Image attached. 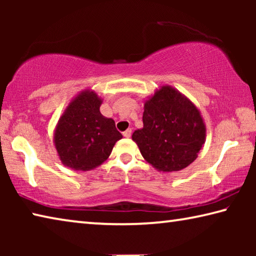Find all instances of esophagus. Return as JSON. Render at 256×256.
I'll return each mask as SVG.
<instances>
[{"mask_svg": "<svg viewBox=\"0 0 256 256\" xmlns=\"http://www.w3.org/2000/svg\"><path fill=\"white\" fill-rule=\"evenodd\" d=\"M131 134H132V130H131V128H128L126 131L123 132V136H124L125 138H130V136H131Z\"/></svg>", "mask_w": 256, "mask_h": 256, "instance_id": "obj_1", "label": "esophagus"}]
</instances>
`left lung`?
Segmentation results:
<instances>
[{
  "instance_id": "obj_1",
  "label": "left lung",
  "mask_w": 256,
  "mask_h": 256,
  "mask_svg": "<svg viewBox=\"0 0 256 256\" xmlns=\"http://www.w3.org/2000/svg\"><path fill=\"white\" fill-rule=\"evenodd\" d=\"M144 128L132 134L142 157L158 172L184 170L206 142V124L190 99L164 84L144 102Z\"/></svg>"
}]
</instances>
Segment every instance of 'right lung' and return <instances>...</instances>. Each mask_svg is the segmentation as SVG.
<instances>
[{
  "mask_svg": "<svg viewBox=\"0 0 256 256\" xmlns=\"http://www.w3.org/2000/svg\"><path fill=\"white\" fill-rule=\"evenodd\" d=\"M102 99L84 89L68 102L54 131V146L64 166L72 170H94L110 157L123 138L114 120L100 112Z\"/></svg>",
  "mask_w": 256,
  "mask_h": 256,
  "instance_id": "add662e5",
  "label": "right lung"
}]
</instances>
